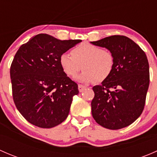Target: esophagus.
Masks as SVG:
<instances>
[{
    "instance_id": "34e87169",
    "label": "esophagus",
    "mask_w": 157,
    "mask_h": 157,
    "mask_svg": "<svg viewBox=\"0 0 157 157\" xmlns=\"http://www.w3.org/2000/svg\"><path fill=\"white\" fill-rule=\"evenodd\" d=\"M86 88V86H84V85H81V84L78 85V90L80 92H83Z\"/></svg>"
}]
</instances>
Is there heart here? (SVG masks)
Here are the masks:
<instances>
[{
	"label": "heart",
	"mask_w": 157,
	"mask_h": 157,
	"mask_svg": "<svg viewBox=\"0 0 157 157\" xmlns=\"http://www.w3.org/2000/svg\"><path fill=\"white\" fill-rule=\"evenodd\" d=\"M59 61L64 73L71 77H75L83 69V73L77 80L84 83L105 81L115 66V58L112 52L89 43L75 47L71 54H61Z\"/></svg>",
	"instance_id": "1"
}]
</instances>
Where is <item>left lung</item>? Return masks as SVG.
<instances>
[{
  "label": "left lung",
  "instance_id": "obj_1",
  "mask_svg": "<svg viewBox=\"0 0 157 157\" xmlns=\"http://www.w3.org/2000/svg\"><path fill=\"white\" fill-rule=\"evenodd\" d=\"M91 43L107 48L115 58V66L109 78L93 87V118L108 129L127 127L140 117L144 108L150 83L146 54L124 36H109Z\"/></svg>",
  "mask_w": 157,
  "mask_h": 157
}]
</instances>
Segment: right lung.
<instances>
[{"label":"right lung","mask_w":157,"mask_h":157,"mask_svg":"<svg viewBox=\"0 0 157 157\" xmlns=\"http://www.w3.org/2000/svg\"><path fill=\"white\" fill-rule=\"evenodd\" d=\"M80 42L42 33L16 53L10 71L13 99L20 114L33 125L53 128L68 116L78 86L63 71L59 58Z\"/></svg>","instance_id":"right-lung-1"}]
</instances>
